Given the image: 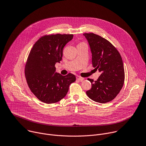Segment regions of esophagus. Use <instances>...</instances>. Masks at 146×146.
<instances>
[{"label": "esophagus", "instance_id": "esophagus-1", "mask_svg": "<svg viewBox=\"0 0 146 146\" xmlns=\"http://www.w3.org/2000/svg\"><path fill=\"white\" fill-rule=\"evenodd\" d=\"M76 79H77L78 80L80 81V82H82V81L84 80V78H82V77L79 76H76Z\"/></svg>", "mask_w": 146, "mask_h": 146}]
</instances>
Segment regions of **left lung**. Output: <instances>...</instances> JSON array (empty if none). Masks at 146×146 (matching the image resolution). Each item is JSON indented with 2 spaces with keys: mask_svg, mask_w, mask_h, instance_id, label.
Masks as SVG:
<instances>
[{
  "mask_svg": "<svg viewBox=\"0 0 146 146\" xmlns=\"http://www.w3.org/2000/svg\"><path fill=\"white\" fill-rule=\"evenodd\" d=\"M92 54V64L101 75L96 81L88 79L92 88L86 94L95 102L104 104L113 100L120 93L125 74L121 56L107 40L94 34L84 33Z\"/></svg>",
  "mask_w": 146,
  "mask_h": 146,
  "instance_id": "1",
  "label": "left lung"
}]
</instances>
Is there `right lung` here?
Listing matches in <instances>:
<instances>
[{
	"mask_svg": "<svg viewBox=\"0 0 146 146\" xmlns=\"http://www.w3.org/2000/svg\"><path fill=\"white\" fill-rule=\"evenodd\" d=\"M73 35L56 34L41 37L33 45L25 66V77L32 92L46 104L59 102L67 95L76 77L71 73L66 76L56 72V63L62 60L64 46Z\"/></svg>",
	"mask_w": 146,
	"mask_h": 146,
	"instance_id": "add662e5",
	"label": "right lung"
}]
</instances>
